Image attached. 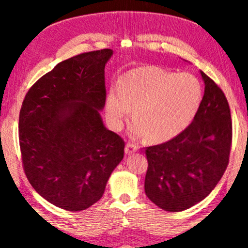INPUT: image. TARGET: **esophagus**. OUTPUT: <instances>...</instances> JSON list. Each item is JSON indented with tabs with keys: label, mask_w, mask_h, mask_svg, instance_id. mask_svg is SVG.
<instances>
[{
	"label": "esophagus",
	"mask_w": 248,
	"mask_h": 248,
	"mask_svg": "<svg viewBox=\"0 0 248 248\" xmlns=\"http://www.w3.org/2000/svg\"><path fill=\"white\" fill-rule=\"evenodd\" d=\"M140 147L137 145H135L133 143H127L126 145V149H124V152H126V155H131V153H135L136 151H139Z\"/></svg>",
	"instance_id": "esophagus-1"
}]
</instances>
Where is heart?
<instances>
[{
    "label": "heart",
    "instance_id": "heart-1",
    "mask_svg": "<svg viewBox=\"0 0 248 248\" xmlns=\"http://www.w3.org/2000/svg\"><path fill=\"white\" fill-rule=\"evenodd\" d=\"M202 102V86L192 74L145 66L128 72L120 89L108 93L106 115L118 130L135 109L136 121L129 128L130 136H149L152 142L164 143L190 126Z\"/></svg>",
    "mask_w": 248,
    "mask_h": 248
}]
</instances>
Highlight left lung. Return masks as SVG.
Masks as SVG:
<instances>
[{"mask_svg": "<svg viewBox=\"0 0 248 248\" xmlns=\"http://www.w3.org/2000/svg\"><path fill=\"white\" fill-rule=\"evenodd\" d=\"M205 93L198 113L183 133L145 150L147 198L167 212H181L205 199L227 169L232 124L227 98L200 71Z\"/></svg>", "mask_w": 248, "mask_h": 248, "instance_id": "1", "label": "left lung"}]
</instances>
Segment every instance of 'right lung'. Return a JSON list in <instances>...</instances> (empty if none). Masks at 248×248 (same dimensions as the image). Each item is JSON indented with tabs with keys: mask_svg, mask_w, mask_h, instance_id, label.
I'll return each mask as SVG.
<instances>
[{
	"mask_svg": "<svg viewBox=\"0 0 248 248\" xmlns=\"http://www.w3.org/2000/svg\"><path fill=\"white\" fill-rule=\"evenodd\" d=\"M112 49L59 62L28 90L19 114L25 174L42 198L80 212L104 194L124 142L105 127L104 68Z\"/></svg>",
	"mask_w": 248,
	"mask_h": 248,
	"instance_id": "right-lung-1",
	"label": "right lung"
}]
</instances>
